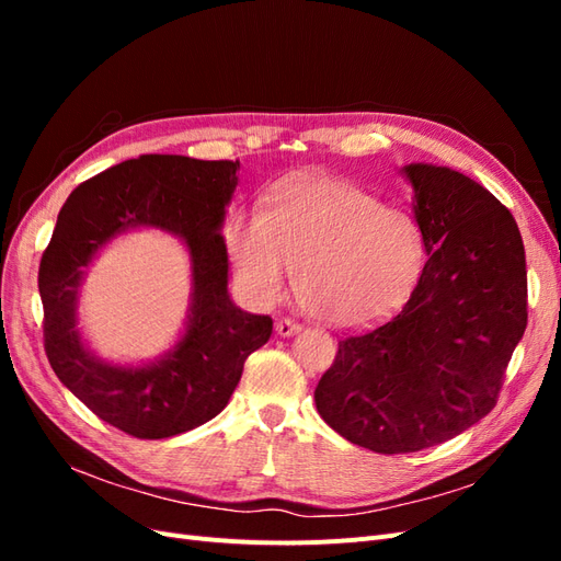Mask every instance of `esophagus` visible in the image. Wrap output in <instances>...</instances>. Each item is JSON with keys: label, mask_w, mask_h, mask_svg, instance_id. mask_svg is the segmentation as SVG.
<instances>
[{"label": "esophagus", "mask_w": 561, "mask_h": 561, "mask_svg": "<svg viewBox=\"0 0 561 561\" xmlns=\"http://www.w3.org/2000/svg\"><path fill=\"white\" fill-rule=\"evenodd\" d=\"M301 330V325L297 320H293V318H280V320H276V332L280 334V336H290V334H295V332H299Z\"/></svg>", "instance_id": "obj_1"}]
</instances>
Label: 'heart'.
I'll list each match as a JSON object with an SVG mask.
<instances>
[{
	"instance_id": "b5f03b06",
	"label": "heart",
	"mask_w": 561,
	"mask_h": 561,
	"mask_svg": "<svg viewBox=\"0 0 561 561\" xmlns=\"http://www.w3.org/2000/svg\"><path fill=\"white\" fill-rule=\"evenodd\" d=\"M227 245L252 297L278 299L295 268L301 307L332 325H363L398 309L426 257L412 213L342 180L293 182L266 210H236Z\"/></svg>"
}]
</instances>
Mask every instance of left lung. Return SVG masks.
<instances>
[{"label": "left lung", "instance_id": "1", "mask_svg": "<svg viewBox=\"0 0 561 561\" xmlns=\"http://www.w3.org/2000/svg\"><path fill=\"white\" fill-rule=\"evenodd\" d=\"M428 262L404 307L339 342L316 386L322 421L377 454L419 451L496 407L526 330V260L515 217L451 168L412 163Z\"/></svg>", "mask_w": 561, "mask_h": 561}]
</instances>
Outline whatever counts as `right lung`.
Wrapping results in <instances>:
<instances>
[{
  "label": "right lung",
  "instance_id": "add662e5",
  "mask_svg": "<svg viewBox=\"0 0 561 561\" xmlns=\"http://www.w3.org/2000/svg\"><path fill=\"white\" fill-rule=\"evenodd\" d=\"M239 161L145 154L81 182L65 201L39 264L44 348L56 377L110 426L140 439L192 431L225 410L252 351L274 330L227 293L219 227L239 184ZM135 226L171 230L191 248L193 316L173 352L145 368L98 362L80 344L76 293L82 266L112 234Z\"/></svg>",
  "mask_w": 561,
  "mask_h": 561
}]
</instances>
